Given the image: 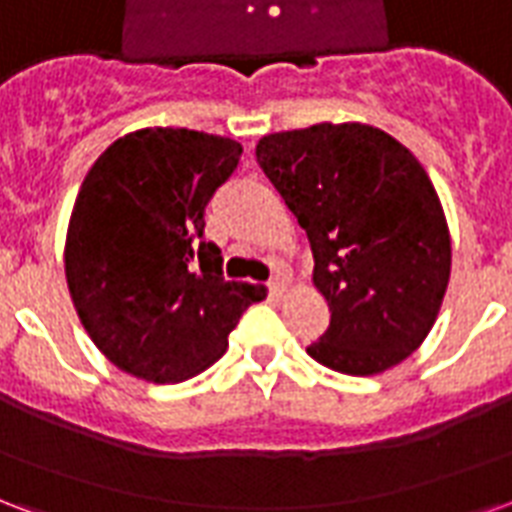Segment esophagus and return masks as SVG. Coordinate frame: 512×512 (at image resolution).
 <instances>
[{
	"label": "esophagus",
	"instance_id": "obj_1",
	"mask_svg": "<svg viewBox=\"0 0 512 512\" xmlns=\"http://www.w3.org/2000/svg\"><path fill=\"white\" fill-rule=\"evenodd\" d=\"M267 286H270V291L275 294V297H280V294L286 291L288 280L283 278V275H275V278H270V283H267Z\"/></svg>",
	"mask_w": 512,
	"mask_h": 512
}]
</instances>
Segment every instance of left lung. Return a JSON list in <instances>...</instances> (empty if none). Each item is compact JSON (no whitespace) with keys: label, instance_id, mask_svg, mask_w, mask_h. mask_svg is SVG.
I'll list each match as a JSON object with an SVG mask.
<instances>
[{"label":"left lung","instance_id":"obj_1","mask_svg":"<svg viewBox=\"0 0 512 512\" xmlns=\"http://www.w3.org/2000/svg\"><path fill=\"white\" fill-rule=\"evenodd\" d=\"M256 159L307 232L332 313L307 353L356 378L397 367L432 332L451 278V232L421 161L351 121L267 134Z\"/></svg>","mask_w":512,"mask_h":512}]
</instances>
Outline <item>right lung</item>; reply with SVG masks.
I'll use <instances>...</instances> for the list:
<instances>
[{"instance_id":"add662e5","label":"right lung","mask_w":512,"mask_h":512,"mask_svg":"<svg viewBox=\"0 0 512 512\" xmlns=\"http://www.w3.org/2000/svg\"><path fill=\"white\" fill-rule=\"evenodd\" d=\"M242 156L194 129H137L107 148L69 215L64 272L88 337L118 370L180 383L221 359L267 288L226 280L205 207Z\"/></svg>"}]
</instances>
